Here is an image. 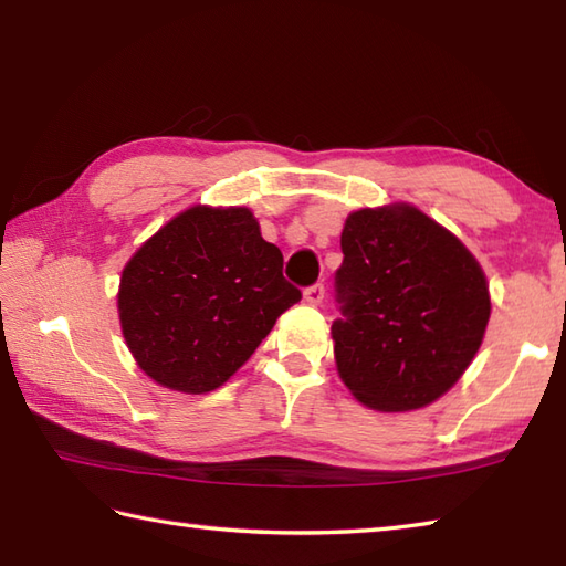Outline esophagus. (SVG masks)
<instances>
[{"label": "esophagus", "instance_id": "obj_1", "mask_svg": "<svg viewBox=\"0 0 566 566\" xmlns=\"http://www.w3.org/2000/svg\"><path fill=\"white\" fill-rule=\"evenodd\" d=\"M304 298H306V304H311V306H321L323 298H326V286H323V284L308 286V290L304 292Z\"/></svg>", "mask_w": 566, "mask_h": 566}]
</instances>
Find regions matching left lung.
Masks as SVG:
<instances>
[{
	"instance_id": "left-lung-1",
	"label": "left lung",
	"mask_w": 566,
	"mask_h": 566,
	"mask_svg": "<svg viewBox=\"0 0 566 566\" xmlns=\"http://www.w3.org/2000/svg\"><path fill=\"white\" fill-rule=\"evenodd\" d=\"M333 323L335 367L359 403L416 411L450 391L482 347L491 316L482 264L411 203L345 219Z\"/></svg>"
}]
</instances>
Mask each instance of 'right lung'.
Listing matches in <instances>:
<instances>
[{"label": "right lung", "instance_id": "obj_1", "mask_svg": "<svg viewBox=\"0 0 566 566\" xmlns=\"http://www.w3.org/2000/svg\"><path fill=\"white\" fill-rule=\"evenodd\" d=\"M245 207L197 203L143 243L118 284L130 355L160 387L219 389L243 367L302 292Z\"/></svg>", "mask_w": 566, "mask_h": 566}]
</instances>
